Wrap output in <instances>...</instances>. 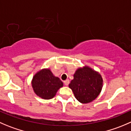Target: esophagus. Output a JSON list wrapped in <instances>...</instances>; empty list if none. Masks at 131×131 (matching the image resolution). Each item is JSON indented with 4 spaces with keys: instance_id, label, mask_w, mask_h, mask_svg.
<instances>
[{
    "instance_id": "obj_1",
    "label": "esophagus",
    "mask_w": 131,
    "mask_h": 131,
    "mask_svg": "<svg viewBox=\"0 0 131 131\" xmlns=\"http://www.w3.org/2000/svg\"><path fill=\"white\" fill-rule=\"evenodd\" d=\"M69 83H70V81L68 79L65 80V81H64V85H66V86H68V85L69 84Z\"/></svg>"
}]
</instances>
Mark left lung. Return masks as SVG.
<instances>
[{
  "label": "left lung",
  "mask_w": 131,
  "mask_h": 131,
  "mask_svg": "<svg viewBox=\"0 0 131 131\" xmlns=\"http://www.w3.org/2000/svg\"><path fill=\"white\" fill-rule=\"evenodd\" d=\"M103 80L101 74L88 67L80 68L73 75L69 84L76 99L82 104L95 100L102 88Z\"/></svg>",
  "instance_id": "obj_1"
}]
</instances>
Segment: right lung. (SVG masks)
Segmentation results:
<instances>
[{"mask_svg":"<svg viewBox=\"0 0 131 131\" xmlns=\"http://www.w3.org/2000/svg\"><path fill=\"white\" fill-rule=\"evenodd\" d=\"M63 86L59 77H55L49 69H43L35 75L32 86L35 93L43 99H52Z\"/></svg>","mask_w":131,"mask_h":131,"instance_id":"obj_1","label":"right lung"}]
</instances>
